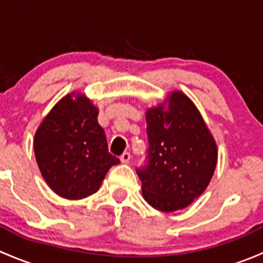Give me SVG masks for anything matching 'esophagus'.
Returning <instances> with one entry per match:
<instances>
[{"label": "esophagus", "instance_id": "esophagus-1", "mask_svg": "<svg viewBox=\"0 0 263 263\" xmlns=\"http://www.w3.org/2000/svg\"><path fill=\"white\" fill-rule=\"evenodd\" d=\"M129 160H131V154L124 151V153L121 155V161L122 163H128Z\"/></svg>", "mask_w": 263, "mask_h": 263}]
</instances>
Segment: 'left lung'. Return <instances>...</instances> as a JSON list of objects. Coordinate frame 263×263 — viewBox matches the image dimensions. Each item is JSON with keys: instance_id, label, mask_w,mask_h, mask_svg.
Returning <instances> with one entry per match:
<instances>
[{"instance_id": "8db88e82", "label": "left lung", "mask_w": 263, "mask_h": 263, "mask_svg": "<svg viewBox=\"0 0 263 263\" xmlns=\"http://www.w3.org/2000/svg\"><path fill=\"white\" fill-rule=\"evenodd\" d=\"M146 163L136 169L142 196L159 211L182 210L210 183L217 160L215 140L192 102L173 91L168 107L146 112Z\"/></svg>"}]
</instances>
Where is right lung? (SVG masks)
Returning a JSON list of instances; mask_svg holds the SVG:
<instances>
[{
  "mask_svg": "<svg viewBox=\"0 0 263 263\" xmlns=\"http://www.w3.org/2000/svg\"><path fill=\"white\" fill-rule=\"evenodd\" d=\"M66 95L44 118L34 137L44 181L61 197L80 200L99 190L118 158L108 151L98 108L84 95Z\"/></svg>",
  "mask_w": 263,
  "mask_h": 263,
  "instance_id": "right-lung-1",
  "label": "right lung"
}]
</instances>
